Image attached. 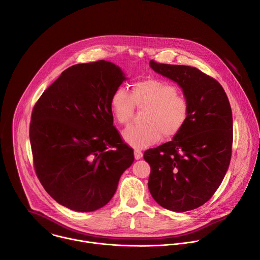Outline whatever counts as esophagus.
Returning a JSON list of instances; mask_svg holds the SVG:
<instances>
[{"instance_id":"esophagus-1","label":"esophagus","mask_w":260,"mask_h":260,"mask_svg":"<svg viewBox=\"0 0 260 260\" xmlns=\"http://www.w3.org/2000/svg\"><path fill=\"white\" fill-rule=\"evenodd\" d=\"M134 154H135V158L138 160V159H141L142 157H143V152L142 151H140V150H138V149H136L135 151H134Z\"/></svg>"}]
</instances>
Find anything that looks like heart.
Instances as JSON below:
<instances>
[{
  "label": "heart",
  "instance_id": "1",
  "mask_svg": "<svg viewBox=\"0 0 260 260\" xmlns=\"http://www.w3.org/2000/svg\"><path fill=\"white\" fill-rule=\"evenodd\" d=\"M135 106L146 108L142 124L129 125L122 133L123 140L139 149L156 143L161 134L165 138L176 136L189 116V102L178 94L174 84L158 78H145L132 84L131 94L119 88L110 98V108L119 124H127L135 113Z\"/></svg>",
  "mask_w": 260,
  "mask_h": 260
}]
</instances>
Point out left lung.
Segmentation results:
<instances>
[{
  "label": "left lung",
  "instance_id": "obj_1",
  "mask_svg": "<svg viewBox=\"0 0 260 260\" xmlns=\"http://www.w3.org/2000/svg\"><path fill=\"white\" fill-rule=\"evenodd\" d=\"M150 65L180 84L189 102V116L172 141L145 151L144 159L151 167L148 188L168 210H193L213 196L230 165L231 105L220 83L196 67L154 60Z\"/></svg>",
  "mask_w": 260,
  "mask_h": 260
}]
</instances>
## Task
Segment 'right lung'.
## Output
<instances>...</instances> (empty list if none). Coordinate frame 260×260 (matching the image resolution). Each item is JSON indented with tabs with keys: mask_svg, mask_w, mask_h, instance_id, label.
Wrapping results in <instances>:
<instances>
[{
	"mask_svg": "<svg viewBox=\"0 0 260 260\" xmlns=\"http://www.w3.org/2000/svg\"><path fill=\"white\" fill-rule=\"evenodd\" d=\"M125 79L115 64L73 65L42 94L29 125L37 177L59 204L95 211L113 197L134 150L113 125L110 98Z\"/></svg>",
	"mask_w": 260,
	"mask_h": 260,
	"instance_id": "1",
	"label": "right lung"
}]
</instances>
